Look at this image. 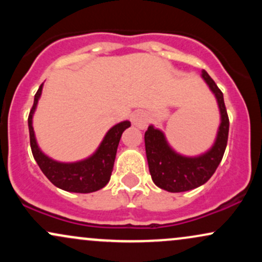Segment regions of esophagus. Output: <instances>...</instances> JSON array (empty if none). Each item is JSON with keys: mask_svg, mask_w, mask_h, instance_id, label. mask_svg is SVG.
Masks as SVG:
<instances>
[{"mask_svg": "<svg viewBox=\"0 0 262 262\" xmlns=\"http://www.w3.org/2000/svg\"><path fill=\"white\" fill-rule=\"evenodd\" d=\"M132 123L135 125V127L144 129L148 125V114L143 111H137L132 114Z\"/></svg>", "mask_w": 262, "mask_h": 262, "instance_id": "1", "label": "esophagus"}]
</instances>
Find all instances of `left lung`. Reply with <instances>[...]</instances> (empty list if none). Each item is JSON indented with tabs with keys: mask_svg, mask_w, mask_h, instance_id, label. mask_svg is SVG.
Returning a JSON list of instances; mask_svg holds the SVG:
<instances>
[{
	"mask_svg": "<svg viewBox=\"0 0 262 262\" xmlns=\"http://www.w3.org/2000/svg\"><path fill=\"white\" fill-rule=\"evenodd\" d=\"M202 79L217 98L221 113V124L212 148L198 156H185L171 148L165 134L154 125H149L144 135L150 175L158 187L167 192H185L204 185L215 172L227 148L229 118L223 93L207 71H202Z\"/></svg>",
	"mask_w": 262,
	"mask_h": 262,
	"instance_id": "8db88e82",
	"label": "left lung"
}]
</instances>
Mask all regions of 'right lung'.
Wrapping results in <instances>:
<instances>
[{
  "instance_id": "obj_1",
  "label": "right lung",
  "mask_w": 262,
  "mask_h": 262,
  "mask_svg": "<svg viewBox=\"0 0 262 262\" xmlns=\"http://www.w3.org/2000/svg\"><path fill=\"white\" fill-rule=\"evenodd\" d=\"M41 90H43V83L35 93L34 103L28 117L32 152L40 170L54 186L64 191L75 192V193H90L103 188L110 182L112 175L119 140L123 132L130 127V122L123 121L113 125L104 135L97 150L87 159L76 162L53 160L52 158L45 155L38 146L34 129H33V114L41 96Z\"/></svg>"
}]
</instances>
